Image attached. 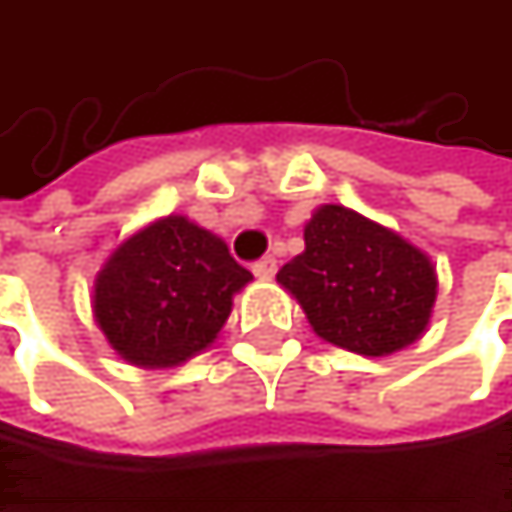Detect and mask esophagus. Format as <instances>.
<instances>
[{
    "label": "esophagus",
    "instance_id": "obj_1",
    "mask_svg": "<svg viewBox=\"0 0 512 512\" xmlns=\"http://www.w3.org/2000/svg\"><path fill=\"white\" fill-rule=\"evenodd\" d=\"M252 269H255L257 278H266V281H269V278L278 272V260H275V257H263V260H257Z\"/></svg>",
    "mask_w": 512,
    "mask_h": 512
}]
</instances>
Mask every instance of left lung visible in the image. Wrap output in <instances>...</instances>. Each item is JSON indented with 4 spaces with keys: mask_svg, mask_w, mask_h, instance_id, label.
<instances>
[{
    "mask_svg": "<svg viewBox=\"0 0 512 512\" xmlns=\"http://www.w3.org/2000/svg\"><path fill=\"white\" fill-rule=\"evenodd\" d=\"M278 284L323 341L358 356H391L415 344L439 293L430 257L341 204L314 210L305 252L278 269Z\"/></svg>",
    "mask_w": 512,
    "mask_h": 512,
    "instance_id": "8db88e82",
    "label": "left lung"
}]
</instances>
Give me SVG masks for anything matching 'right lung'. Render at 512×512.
Listing matches in <instances>:
<instances>
[{
    "instance_id": "add662e5",
    "label": "right lung",
    "mask_w": 512,
    "mask_h": 512,
    "mask_svg": "<svg viewBox=\"0 0 512 512\" xmlns=\"http://www.w3.org/2000/svg\"><path fill=\"white\" fill-rule=\"evenodd\" d=\"M252 281L225 240L186 216H165L127 237L94 278V320L136 367H177L222 332L234 296Z\"/></svg>"
}]
</instances>
